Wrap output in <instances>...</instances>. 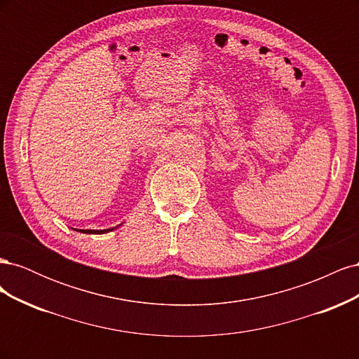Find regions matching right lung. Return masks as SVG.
<instances>
[{"label": "right lung", "instance_id": "1", "mask_svg": "<svg viewBox=\"0 0 359 359\" xmlns=\"http://www.w3.org/2000/svg\"><path fill=\"white\" fill-rule=\"evenodd\" d=\"M115 229V227H111V229H103V231H94V229H79L78 232H82V233H97V235H99V233H106V232H109V231H114Z\"/></svg>", "mask_w": 359, "mask_h": 359}]
</instances>
